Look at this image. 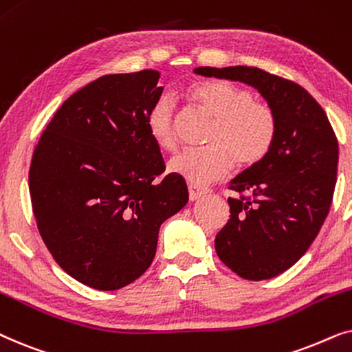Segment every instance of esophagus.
I'll return each instance as SVG.
<instances>
[{"mask_svg":"<svg viewBox=\"0 0 352 352\" xmlns=\"http://www.w3.org/2000/svg\"><path fill=\"white\" fill-rule=\"evenodd\" d=\"M188 193H190V201H196L199 198H203L204 195L209 193L208 188H201L198 185H190L188 186Z\"/></svg>","mask_w":352,"mask_h":352,"instance_id":"1","label":"esophagus"}]
</instances>
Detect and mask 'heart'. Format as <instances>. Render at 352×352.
Instances as JSON below:
<instances>
[{
    "label": "heart",
    "mask_w": 352,
    "mask_h": 352,
    "mask_svg": "<svg viewBox=\"0 0 352 352\" xmlns=\"http://www.w3.org/2000/svg\"><path fill=\"white\" fill-rule=\"evenodd\" d=\"M190 100L215 117L206 142L209 146L185 149L168 162V170L195 185H204L236 167L259 164L274 146L278 120L275 111L257 101L246 88L227 80H203L188 88ZM179 107L172 95H161L149 107L146 127L164 151L179 144Z\"/></svg>",
    "instance_id": "obj_1"
}]
</instances>
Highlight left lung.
Masks as SVG:
<instances>
[{
  "mask_svg": "<svg viewBox=\"0 0 352 352\" xmlns=\"http://www.w3.org/2000/svg\"><path fill=\"white\" fill-rule=\"evenodd\" d=\"M198 75L254 87L278 120L270 153L230 182V219L215 236L220 261L246 280L274 278L296 264L329 215L338 140L301 85L257 67H198Z\"/></svg>",
  "mask_w": 352,
  "mask_h": 352,
  "instance_id": "8db88e82",
  "label": "left lung"
}]
</instances>
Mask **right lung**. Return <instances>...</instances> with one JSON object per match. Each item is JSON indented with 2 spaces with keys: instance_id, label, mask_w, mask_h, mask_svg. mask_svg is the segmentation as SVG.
I'll list each match as a JSON object with an SVG mask.
<instances>
[{
  "instance_id": "obj_1",
  "label": "right lung",
  "mask_w": 352,
  "mask_h": 352,
  "mask_svg": "<svg viewBox=\"0 0 352 352\" xmlns=\"http://www.w3.org/2000/svg\"><path fill=\"white\" fill-rule=\"evenodd\" d=\"M157 70L111 74L59 107L29 170L41 240L70 277L112 292L142 277L159 227L188 203L185 180L166 170L146 117L162 95Z\"/></svg>"
}]
</instances>
